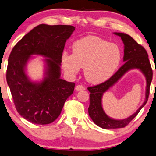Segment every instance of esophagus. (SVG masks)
I'll return each mask as SVG.
<instances>
[{"mask_svg": "<svg viewBox=\"0 0 156 156\" xmlns=\"http://www.w3.org/2000/svg\"><path fill=\"white\" fill-rule=\"evenodd\" d=\"M75 89H76V91H83V90L86 89V88L82 85H77Z\"/></svg>", "mask_w": 156, "mask_h": 156, "instance_id": "34e87169", "label": "esophagus"}]
</instances>
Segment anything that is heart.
Masks as SVG:
<instances>
[{
	"label": "heart",
	"instance_id": "b5f03b06",
	"mask_svg": "<svg viewBox=\"0 0 156 156\" xmlns=\"http://www.w3.org/2000/svg\"><path fill=\"white\" fill-rule=\"evenodd\" d=\"M73 54L64 52L62 65L71 76L84 68V75L89 83L105 81L119 67L122 59L121 48L117 44L94 35H89L75 41Z\"/></svg>",
	"mask_w": 156,
	"mask_h": 156
}]
</instances>
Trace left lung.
<instances>
[{"label":"left lung","mask_w":156,"mask_h":156,"mask_svg":"<svg viewBox=\"0 0 156 156\" xmlns=\"http://www.w3.org/2000/svg\"><path fill=\"white\" fill-rule=\"evenodd\" d=\"M114 33L121 37L124 44L123 61L125 63L113 76L110 77L106 81L98 85L88 87V90L91 93L89 95V115L94 123L102 129H119L126 126L137 115L140 110L147 103L150 94V86L153 79V70L145 48L136 42V41H134V39L132 38L130 35L122 33ZM136 68L142 71L147 80L146 100L137 112L127 119L123 120L110 119L103 110L101 106L103 94L113 85L127 71Z\"/></svg>","instance_id":"8db88e82"}]
</instances>
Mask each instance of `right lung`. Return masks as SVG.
<instances>
[{
    "label": "right lung",
    "mask_w": 156,
    "mask_h": 156,
    "mask_svg": "<svg viewBox=\"0 0 156 156\" xmlns=\"http://www.w3.org/2000/svg\"><path fill=\"white\" fill-rule=\"evenodd\" d=\"M75 27L41 24L26 34L13 48L9 57L6 80L15 108L22 117L35 124H48L59 117L75 83L60 78V64L65 42ZM47 58L44 79L31 82L25 66L31 55Z\"/></svg>",
    "instance_id": "1"
}]
</instances>
